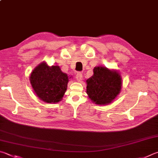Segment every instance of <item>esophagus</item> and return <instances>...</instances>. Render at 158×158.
Segmentation results:
<instances>
[{
  "label": "esophagus",
  "instance_id": "obj_1",
  "mask_svg": "<svg viewBox=\"0 0 158 158\" xmlns=\"http://www.w3.org/2000/svg\"><path fill=\"white\" fill-rule=\"evenodd\" d=\"M76 79L78 81H81L82 80V74L81 73H77L76 74Z\"/></svg>",
  "mask_w": 158,
  "mask_h": 158
}]
</instances>
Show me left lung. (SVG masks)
<instances>
[{
    "mask_svg": "<svg viewBox=\"0 0 158 158\" xmlns=\"http://www.w3.org/2000/svg\"><path fill=\"white\" fill-rule=\"evenodd\" d=\"M93 77L86 80V93L97 104H110L119 93L122 79L118 73L104 67L94 68Z\"/></svg>",
    "mask_w": 158,
    "mask_h": 158,
    "instance_id": "obj_1",
    "label": "left lung"
}]
</instances>
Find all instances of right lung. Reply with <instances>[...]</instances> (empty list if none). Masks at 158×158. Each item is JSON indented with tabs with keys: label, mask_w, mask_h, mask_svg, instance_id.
I'll list each match as a JSON object with an SVG mask.
<instances>
[{
	"label": "right lung",
	"mask_w": 158,
	"mask_h": 158,
	"mask_svg": "<svg viewBox=\"0 0 158 158\" xmlns=\"http://www.w3.org/2000/svg\"><path fill=\"white\" fill-rule=\"evenodd\" d=\"M30 80L40 99L47 103H56L61 101L67 90L68 77L57 65L50 67L42 63L33 70Z\"/></svg>",
	"instance_id": "1"
}]
</instances>
